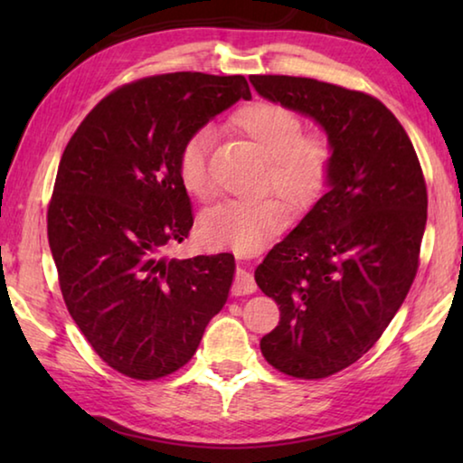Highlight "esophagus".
<instances>
[{"label": "esophagus", "mask_w": 463, "mask_h": 463, "mask_svg": "<svg viewBox=\"0 0 463 463\" xmlns=\"http://www.w3.org/2000/svg\"><path fill=\"white\" fill-rule=\"evenodd\" d=\"M257 289V284L253 276L247 269H237V276H234V284H232V294L234 296H249Z\"/></svg>", "instance_id": "34e87169"}]
</instances>
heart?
Listing matches in <instances>:
<instances>
[{"mask_svg": "<svg viewBox=\"0 0 463 463\" xmlns=\"http://www.w3.org/2000/svg\"><path fill=\"white\" fill-rule=\"evenodd\" d=\"M231 124L269 159L265 190L289 208L302 210L317 200L331 167V146L318 135H302L300 114L276 101H253L232 114ZM213 132L195 130L177 155V174L185 192L198 200L213 195L208 159ZM286 213L276 200L222 202L200 216L198 234L208 247L255 253L284 231Z\"/></svg>", "mask_w": 463, "mask_h": 463, "instance_id": "b5f03b06", "label": "heart"}]
</instances>
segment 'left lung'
Segmentation results:
<instances>
[{
  "instance_id": "left-lung-1",
  "label": "left lung",
  "mask_w": 463,
  "mask_h": 463,
  "mask_svg": "<svg viewBox=\"0 0 463 463\" xmlns=\"http://www.w3.org/2000/svg\"><path fill=\"white\" fill-rule=\"evenodd\" d=\"M249 81L315 120L331 146L326 192L255 269L279 307L263 357L294 378H326L373 347L409 294L427 224L425 177L380 99L308 77Z\"/></svg>"
}]
</instances>
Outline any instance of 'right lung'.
I'll return each mask as SVG.
<instances>
[{"mask_svg": "<svg viewBox=\"0 0 463 463\" xmlns=\"http://www.w3.org/2000/svg\"><path fill=\"white\" fill-rule=\"evenodd\" d=\"M239 99H250L242 75L146 77L101 99L61 156L49 206L61 292L93 351L128 378L190 362L229 298L231 253L169 260L163 249L194 226L179 148Z\"/></svg>", "mask_w": 463, "mask_h": 463, "instance_id": "right-lung-1", "label": "right lung"}]
</instances>
